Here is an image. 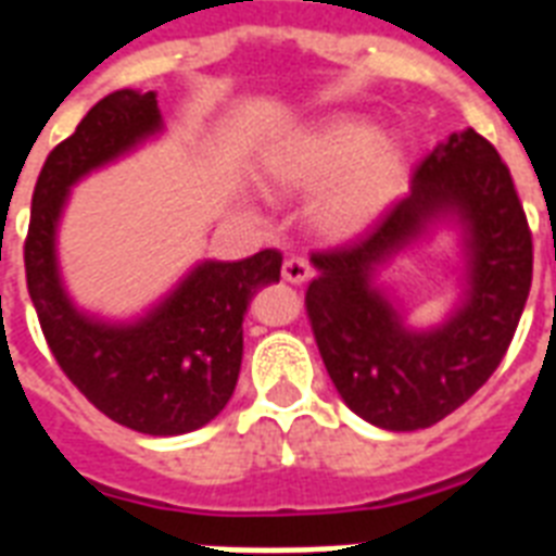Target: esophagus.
I'll return each mask as SVG.
<instances>
[{
  "label": "esophagus",
  "instance_id": "1",
  "mask_svg": "<svg viewBox=\"0 0 556 556\" xmlns=\"http://www.w3.org/2000/svg\"><path fill=\"white\" fill-rule=\"evenodd\" d=\"M282 277H286L288 282H294V286H303V282H308V279L314 277L312 262L305 260V256H291V260H286V265H282Z\"/></svg>",
  "mask_w": 556,
  "mask_h": 556
}]
</instances>
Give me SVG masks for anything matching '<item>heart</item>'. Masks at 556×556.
<instances>
[{"instance_id": "1", "label": "heart", "mask_w": 556, "mask_h": 556, "mask_svg": "<svg viewBox=\"0 0 556 556\" xmlns=\"http://www.w3.org/2000/svg\"><path fill=\"white\" fill-rule=\"evenodd\" d=\"M265 185L279 195H320L312 222L326 239H352L389 207L404 176V147L366 121L329 117L268 152Z\"/></svg>"}]
</instances>
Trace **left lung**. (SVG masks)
Wrapping results in <instances>:
<instances>
[{
	"instance_id": "left-lung-1",
	"label": "left lung",
	"mask_w": 556,
	"mask_h": 556,
	"mask_svg": "<svg viewBox=\"0 0 556 556\" xmlns=\"http://www.w3.org/2000/svg\"><path fill=\"white\" fill-rule=\"evenodd\" d=\"M435 217L466 230V300L439 330L415 332L374 274ZM312 262L305 312L331 383L352 413L409 432L458 409L502 364L531 291L534 244L510 169L465 129L418 164L413 192L378 225Z\"/></svg>"
}]
</instances>
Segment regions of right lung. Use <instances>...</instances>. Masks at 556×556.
Segmentation results:
<instances>
[{
  "label": "right lung",
  "instance_id": "right-lung-1",
  "mask_svg": "<svg viewBox=\"0 0 556 556\" xmlns=\"http://www.w3.org/2000/svg\"><path fill=\"white\" fill-rule=\"evenodd\" d=\"M161 132L155 91L121 89L86 112L42 164L30 199L25 279L39 326L65 378L112 421L147 435H181L213 421L242 366L251 296L279 282L282 253L201 262L135 323H103L74 308L56 268V222L68 190L91 169Z\"/></svg>",
  "mask_w": 556,
  "mask_h": 556
}]
</instances>
